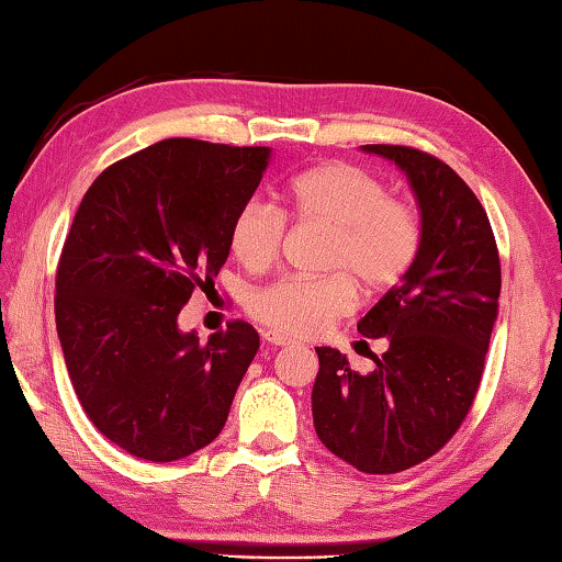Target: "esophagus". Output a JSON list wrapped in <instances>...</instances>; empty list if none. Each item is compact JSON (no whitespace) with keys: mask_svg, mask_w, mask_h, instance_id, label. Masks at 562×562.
<instances>
[{"mask_svg":"<svg viewBox=\"0 0 562 562\" xmlns=\"http://www.w3.org/2000/svg\"><path fill=\"white\" fill-rule=\"evenodd\" d=\"M262 339L268 341V345H272V347H288L290 345V337H284V335H280V331H274V329H268L262 335Z\"/></svg>","mask_w":562,"mask_h":562,"instance_id":"obj_1","label":"esophagus"}]
</instances>
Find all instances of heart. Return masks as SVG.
Masks as SVG:
<instances>
[{"label": "heart", "mask_w": 562, "mask_h": 562, "mask_svg": "<svg viewBox=\"0 0 562 562\" xmlns=\"http://www.w3.org/2000/svg\"><path fill=\"white\" fill-rule=\"evenodd\" d=\"M288 213L331 233L322 268L331 278H284L252 294L250 312L284 335L312 337L355 307L357 292L394 288L422 247V217L396 201L382 180L351 164L310 168L288 188ZM284 217L262 201L245 203L231 225V250L247 270L278 260Z\"/></svg>", "instance_id": "1"}]
</instances>
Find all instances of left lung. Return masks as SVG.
I'll list each match as a JSON object with an SVG mask.
<instances>
[{"mask_svg": "<svg viewBox=\"0 0 562 562\" xmlns=\"http://www.w3.org/2000/svg\"><path fill=\"white\" fill-rule=\"evenodd\" d=\"M394 160L422 213V247L398 284L357 329L386 337L374 372L317 347L312 389L315 431L341 461L364 473H398L446 446L479 392L498 317L501 262L488 215L443 160L408 146H361Z\"/></svg>", "mask_w": 562, "mask_h": 562, "instance_id": "left-lung-1", "label": "left lung"}]
</instances>
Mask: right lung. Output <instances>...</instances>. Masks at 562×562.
I'll use <instances>...</instances> for the list:
<instances>
[{"instance_id": "right-lung-1", "label": "right lung", "mask_w": 562, "mask_h": 562, "mask_svg": "<svg viewBox=\"0 0 562 562\" xmlns=\"http://www.w3.org/2000/svg\"><path fill=\"white\" fill-rule=\"evenodd\" d=\"M265 146L168 138L109 166L74 215L56 270V331L91 424L138 459H186L223 431L260 349L247 322L205 345L178 327L231 255Z\"/></svg>"}]
</instances>
